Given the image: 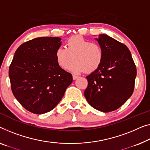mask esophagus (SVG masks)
Instances as JSON below:
<instances>
[{
	"instance_id": "34e87169",
	"label": "esophagus",
	"mask_w": 150,
	"mask_h": 150,
	"mask_svg": "<svg viewBox=\"0 0 150 150\" xmlns=\"http://www.w3.org/2000/svg\"><path fill=\"white\" fill-rule=\"evenodd\" d=\"M77 78H78V76H77V75H73V80L77 79Z\"/></svg>"
}]
</instances>
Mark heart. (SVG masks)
Returning <instances> with one entry per match:
<instances>
[{"label": "heart", "instance_id": "obj_1", "mask_svg": "<svg viewBox=\"0 0 150 150\" xmlns=\"http://www.w3.org/2000/svg\"><path fill=\"white\" fill-rule=\"evenodd\" d=\"M103 58V50L99 44L80 35L69 38L64 48L59 47L55 52L56 61L62 69L67 68L73 60L69 69L75 73L94 72L101 65Z\"/></svg>", "mask_w": 150, "mask_h": 150}]
</instances>
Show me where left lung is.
<instances>
[{
    "mask_svg": "<svg viewBox=\"0 0 150 150\" xmlns=\"http://www.w3.org/2000/svg\"><path fill=\"white\" fill-rule=\"evenodd\" d=\"M104 52L97 70L87 76L84 95L93 108L109 112L120 108L132 95L137 69L129 48L105 34L96 39Z\"/></svg>",
    "mask_w": 150,
    "mask_h": 150,
    "instance_id": "obj_1",
    "label": "left lung"
}]
</instances>
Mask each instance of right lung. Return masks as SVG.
I'll return each mask as SVG.
<instances>
[{"label": "right lung", "mask_w": 150, "mask_h": 150, "mask_svg": "<svg viewBox=\"0 0 150 150\" xmlns=\"http://www.w3.org/2000/svg\"><path fill=\"white\" fill-rule=\"evenodd\" d=\"M58 37H40L17 49L8 70L11 90L27 110L44 114L52 110L73 81L72 75L60 68L55 52Z\"/></svg>", "instance_id": "right-lung-1"}]
</instances>
